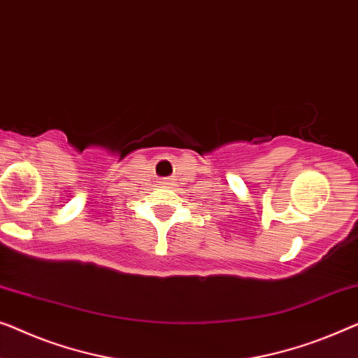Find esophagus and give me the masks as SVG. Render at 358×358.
Returning <instances> with one entry per match:
<instances>
[{
	"label": "esophagus",
	"mask_w": 358,
	"mask_h": 358,
	"mask_svg": "<svg viewBox=\"0 0 358 358\" xmlns=\"http://www.w3.org/2000/svg\"><path fill=\"white\" fill-rule=\"evenodd\" d=\"M164 184H166V185H169V184H171V182H169V180H166V182H164Z\"/></svg>",
	"instance_id": "34e87169"
}]
</instances>
